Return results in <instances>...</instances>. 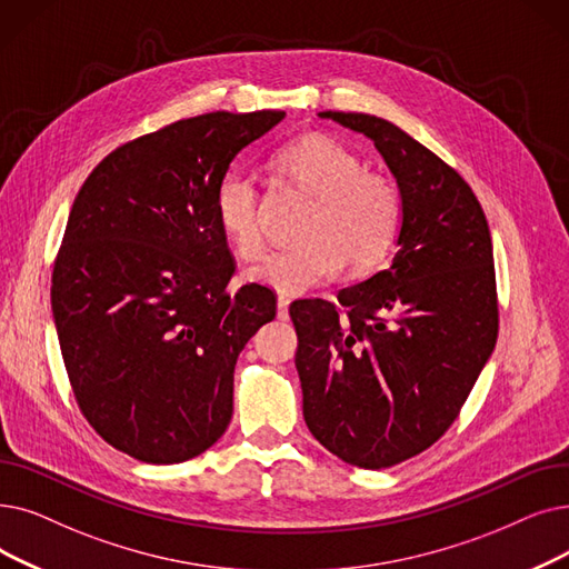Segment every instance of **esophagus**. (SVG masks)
<instances>
[{"mask_svg": "<svg viewBox=\"0 0 569 569\" xmlns=\"http://www.w3.org/2000/svg\"><path fill=\"white\" fill-rule=\"evenodd\" d=\"M288 307H290V298H288V295H279V300H277V316H279L281 320L288 318Z\"/></svg>", "mask_w": 569, "mask_h": 569, "instance_id": "34e87169", "label": "esophagus"}]
</instances>
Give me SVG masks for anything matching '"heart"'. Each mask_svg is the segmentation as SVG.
<instances>
[{
    "instance_id": "1",
    "label": "heart",
    "mask_w": 569,
    "mask_h": 569,
    "mask_svg": "<svg viewBox=\"0 0 569 569\" xmlns=\"http://www.w3.org/2000/svg\"><path fill=\"white\" fill-rule=\"evenodd\" d=\"M277 174L313 197L300 230V246L269 253L251 269V279L279 292H307L346 264L351 274L377 269L392 251L402 230V194L381 171L343 143L305 134L288 141L271 158ZM213 218L241 260L264 253L262 200L256 181L243 171H228L213 192Z\"/></svg>"
}]
</instances>
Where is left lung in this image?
Here are the masks:
<instances>
[{
    "label": "left lung",
    "mask_w": 569,
    "mask_h": 569,
    "mask_svg": "<svg viewBox=\"0 0 569 569\" xmlns=\"http://www.w3.org/2000/svg\"><path fill=\"white\" fill-rule=\"evenodd\" d=\"M375 141L402 194L400 251L337 302L295 300L305 421L365 469L430 449L496 349L500 307L486 213L458 171L392 122L320 111Z\"/></svg>",
    "instance_id": "left-lung-1"
}]
</instances>
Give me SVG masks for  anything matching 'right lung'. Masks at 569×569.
<instances>
[{
  "label": "right lung",
  "mask_w": 569,
  "mask_h": 569,
  "mask_svg": "<svg viewBox=\"0 0 569 569\" xmlns=\"http://www.w3.org/2000/svg\"><path fill=\"white\" fill-rule=\"evenodd\" d=\"M283 116L169 122L118 146L73 200L51 281L62 360L92 430L141 462H183L223 437L237 358L277 316L264 283L228 288L237 262L213 192Z\"/></svg>",
  "instance_id": "right-lung-1"
}]
</instances>
